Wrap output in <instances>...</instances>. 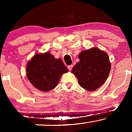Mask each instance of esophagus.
Listing matches in <instances>:
<instances>
[{"instance_id": "esophagus-1", "label": "esophagus", "mask_w": 132, "mask_h": 132, "mask_svg": "<svg viewBox=\"0 0 132 132\" xmlns=\"http://www.w3.org/2000/svg\"><path fill=\"white\" fill-rule=\"evenodd\" d=\"M73 65H71L68 66V69L69 70V71H71V70H72V68H73Z\"/></svg>"}]
</instances>
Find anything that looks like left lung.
Masks as SVG:
<instances>
[{"mask_svg":"<svg viewBox=\"0 0 132 132\" xmlns=\"http://www.w3.org/2000/svg\"><path fill=\"white\" fill-rule=\"evenodd\" d=\"M78 57L80 61L73 67L71 73L76 76L81 87L94 91L104 84L109 76L111 68L109 56L95 47L83 50Z\"/></svg>","mask_w":132,"mask_h":132,"instance_id":"left-lung-1","label":"left lung"}]
</instances>
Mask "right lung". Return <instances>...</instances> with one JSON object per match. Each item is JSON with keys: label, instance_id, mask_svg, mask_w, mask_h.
I'll list each match as a JSON object with an SVG mask.
<instances>
[{"label": "right lung", "instance_id": "1", "mask_svg": "<svg viewBox=\"0 0 132 132\" xmlns=\"http://www.w3.org/2000/svg\"><path fill=\"white\" fill-rule=\"evenodd\" d=\"M26 70L32 85L43 92L54 89L61 76L68 72L61 59H55L48 52L36 53L27 63Z\"/></svg>", "mask_w": 132, "mask_h": 132}]
</instances>
